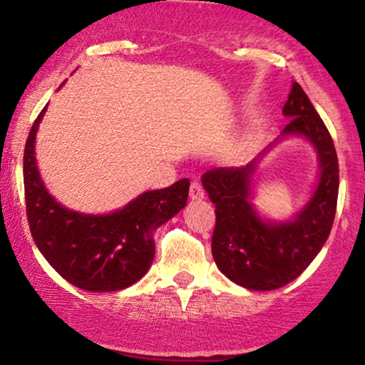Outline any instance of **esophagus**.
Instances as JSON below:
<instances>
[{
    "label": "esophagus",
    "instance_id": "esophagus-1",
    "mask_svg": "<svg viewBox=\"0 0 365 365\" xmlns=\"http://www.w3.org/2000/svg\"><path fill=\"white\" fill-rule=\"evenodd\" d=\"M204 195H206V192H204L202 185H200L199 182H192V185H190V199L192 200H200V199H204Z\"/></svg>",
    "mask_w": 365,
    "mask_h": 365
}]
</instances>
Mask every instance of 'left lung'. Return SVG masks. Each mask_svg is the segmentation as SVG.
Listing matches in <instances>:
<instances>
[{"label":"left lung","mask_w":365,"mask_h":365,"mask_svg":"<svg viewBox=\"0 0 365 365\" xmlns=\"http://www.w3.org/2000/svg\"><path fill=\"white\" fill-rule=\"evenodd\" d=\"M283 116L288 125L257 158L238 168L209 170L200 178L216 206L211 250L217 269L249 290H276L302 274L328 240L336 212V150L328 128L297 82H292ZM288 138L312 144L320 173L303 206L290 218L273 220L252 202L255 177L267 153Z\"/></svg>","instance_id":"1"}]
</instances>
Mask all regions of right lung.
I'll return each instance as SVG.
<instances>
[{
    "label": "right lung",
    "mask_w": 365,
    "mask_h": 365,
    "mask_svg": "<svg viewBox=\"0 0 365 365\" xmlns=\"http://www.w3.org/2000/svg\"><path fill=\"white\" fill-rule=\"evenodd\" d=\"M46 110L48 104L32 125L24 153L32 238L46 261L68 283L87 292L123 290L149 271L156 250L154 233L187 206L190 182L183 178L168 188L145 190L106 215L63 206L49 194L37 168L36 135Z\"/></svg>",
    "instance_id": "obj_1"
}]
</instances>
